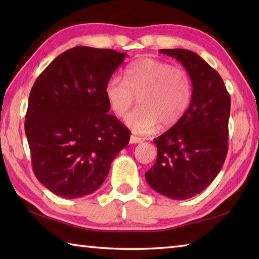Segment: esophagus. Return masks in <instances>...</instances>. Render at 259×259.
<instances>
[{
    "label": "esophagus",
    "mask_w": 259,
    "mask_h": 259,
    "mask_svg": "<svg viewBox=\"0 0 259 259\" xmlns=\"http://www.w3.org/2000/svg\"><path fill=\"white\" fill-rule=\"evenodd\" d=\"M129 142H130V144H138V143H142V138L137 137V136L131 135Z\"/></svg>",
    "instance_id": "esophagus-1"
}]
</instances>
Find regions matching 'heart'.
Here are the masks:
<instances>
[{"mask_svg":"<svg viewBox=\"0 0 259 259\" xmlns=\"http://www.w3.org/2000/svg\"><path fill=\"white\" fill-rule=\"evenodd\" d=\"M104 95L111 111L123 117L136 102L139 106L125 117L135 133H151L161 123L170 128L179 122L190 107L192 78L185 69L163 60L144 58L126 68L125 78L114 74L105 84Z\"/></svg>","mask_w":259,"mask_h":259,"instance_id":"b5f03b06","label":"heart"}]
</instances>
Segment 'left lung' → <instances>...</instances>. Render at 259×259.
<instances>
[{
  "label": "left lung",
  "mask_w": 259,
  "mask_h": 259,
  "mask_svg": "<svg viewBox=\"0 0 259 259\" xmlns=\"http://www.w3.org/2000/svg\"><path fill=\"white\" fill-rule=\"evenodd\" d=\"M160 52L181 61L192 78L193 96L185 115L154 138L157 157L145 178L166 198L186 200L208 187L224 164L231 97L221 75L198 54L185 49Z\"/></svg>",
  "instance_id": "left-lung-1"
}]
</instances>
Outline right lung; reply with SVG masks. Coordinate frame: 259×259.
<instances>
[{
    "label": "right lung",
    "mask_w": 259,
    "mask_h": 259,
    "mask_svg": "<svg viewBox=\"0 0 259 259\" xmlns=\"http://www.w3.org/2000/svg\"><path fill=\"white\" fill-rule=\"evenodd\" d=\"M124 58L112 49L74 47L35 81L25 133L35 176L54 194L76 199L94 193L129 144L130 131L107 114L104 95Z\"/></svg>",
    "instance_id": "obj_1"
}]
</instances>
